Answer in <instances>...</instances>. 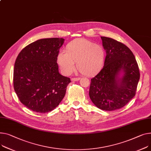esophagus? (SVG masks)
Returning a JSON list of instances; mask_svg holds the SVG:
<instances>
[{"mask_svg":"<svg viewBox=\"0 0 151 151\" xmlns=\"http://www.w3.org/2000/svg\"><path fill=\"white\" fill-rule=\"evenodd\" d=\"M80 79H81V78H79V77H78V78H72L71 79V80L72 81H79Z\"/></svg>","mask_w":151,"mask_h":151,"instance_id":"34e87169","label":"esophagus"}]
</instances>
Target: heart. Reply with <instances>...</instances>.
<instances>
[{
  "label": "heart",
  "mask_w": 151,
  "mask_h": 151,
  "mask_svg": "<svg viewBox=\"0 0 151 151\" xmlns=\"http://www.w3.org/2000/svg\"><path fill=\"white\" fill-rule=\"evenodd\" d=\"M105 50L99 44L85 39H76L68 42L64 52H59L56 61L62 72L71 73L77 67L83 75L92 76L101 70L105 60Z\"/></svg>",
  "instance_id": "1"
}]
</instances>
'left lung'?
<instances>
[{"label":"left lung","mask_w":151,"mask_h":151,"mask_svg":"<svg viewBox=\"0 0 151 151\" xmlns=\"http://www.w3.org/2000/svg\"><path fill=\"white\" fill-rule=\"evenodd\" d=\"M101 38L106 56L103 68L91 79L89 96L98 108L111 111L124 107L134 97L139 70L126 45L110 37ZM121 71L124 73L122 78L118 76Z\"/></svg>","instance_id":"8db88e82"}]
</instances>
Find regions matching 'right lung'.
Listing matches in <instances>:
<instances>
[{"label":"right lung","instance_id":"1","mask_svg":"<svg viewBox=\"0 0 151 151\" xmlns=\"http://www.w3.org/2000/svg\"><path fill=\"white\" fill-rule=\"evenodd\" d=\"M63 38L37 40L18 55L13 73L14 88L21 101L34 112L47 113L64 98L70 79L59 73L56 58Z\"/></svg>","mask_w":151,"mask_h":151}]
</instances>
